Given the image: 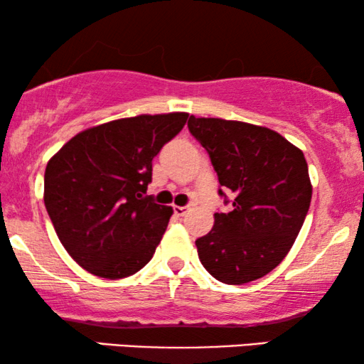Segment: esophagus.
<instances>
[{
	"label": "esophagus",
	"instance_id": "1",
	"mask_svg": "<svg viewBox=\"0 0 364 364\" xmlns=\"http://www.w3.org/2000/svg\"><path fill=\"white\" fill-rule=\"evenodd\" d=\"M191 210V207H181V205H173V213H176L177 217H183L186 213Z\"/></svg>",
	"mask_w": 364,
	"mask_h": 364
}]
</instances>
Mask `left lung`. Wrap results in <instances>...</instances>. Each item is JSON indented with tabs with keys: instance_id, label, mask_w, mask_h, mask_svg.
Listing matches in <instances>:
<instances>
[{
	"instance_id": "1",
	"label": "left lung",
	"mask_w": 364,
	"mask_h": 364,
	"mask_svg": "<svg viewBox=\"0 0 364 364\" xmlns=\"http://www.w3.org/2000/svg\"><path fill=\"white\" fill-rule=\"evenodd\" d=\"M187 126L233 193L232 212L215 213L196 240L198 258L222 283L258 280L280 265L305 222L313 191L305 156L268 127L196 116Z\"/></svg>"
}]
</instances>
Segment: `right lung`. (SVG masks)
Returning <instances> with one entry per match:
<instances>
[{
    "instance_id": "1",
    "label": "right lung",
    "mask_w": 364,
    "mask_h": 364,
    "mask_svg": "<svg viewBox=\"0 0 364 364\" xmlns=\"http://www.w3.org/2000/svg\"><path fill=\"white\" fill-rule=\"evenodd\" d=\"M187 117L141 114L99 124L49 159L44 205L63 247L84 270L117 280L151 260L173 213L146 196L152 159Z\"/></svg>"
}]
</instances>
